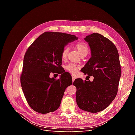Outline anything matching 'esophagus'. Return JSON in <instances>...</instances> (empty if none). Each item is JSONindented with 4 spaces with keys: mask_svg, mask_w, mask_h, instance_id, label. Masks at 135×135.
<instances>
[{
    "mask_svg": "<svg viewBox=\"0 0 135 135\" xmlns=\"http://www.w3.org/2000/svg\"><path fill=\"white\" fill-rule=\"evenodd\" d=\"M75 79V77L72 76V80H73V81H74Z\"/></svg>",
    "mask_w": 135,
    "mask_h": 135,
    "instance_id": "obj_1",
    "label": "esophagus"
}]
</instances>
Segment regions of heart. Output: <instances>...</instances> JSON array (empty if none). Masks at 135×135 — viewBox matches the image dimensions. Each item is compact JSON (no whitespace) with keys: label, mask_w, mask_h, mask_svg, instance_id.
Masks as SVG:
<instances>
[{"label":"heart","mask_w":135,"mask_h":135,"mask_svg":"<svg viewBox=\"0 0 135 135\" xmlns=\"http://www.w3.org/2000/svg\"><path fill=\"white\" fill-rule=\"evenodd\" d=\"M75 46L76 48L78 50L80 53L81 56L83 55H87L88 52V47L87 45L84 42H78L75 44ZM69 52V47L66 46L65 47L61 52V58L62 59L64 60L66 58L68 53ZM78 66H77L76 65L74 64H69L67 65L66 66H65V69L67 71L71 73L72 74H75L77 73L78 70Z\"/></svg>","instance_id":"obj_1"}]
</instances>
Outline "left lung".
<instances>
[{
    "mask_svg": "<svg viewBox=\"0 0 135 135\" xmlns=\"http://www.w3.org/2000/svg\"><path fill=\"white\" fill-rule=\"evenodd\" d=\"M91 57L81 69L94 79L83 81L76 79V101L81 110L97 113L107 108L117 96L121 75L119 54L114 43L98 33L87 35Z\"/></svg>",
    "mask_w": 135,
    "mask_h": 135,
    "instance_id": "1",
    "label": "left lung"
}]
</instances>
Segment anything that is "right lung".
<instances>
[{
    "label": "right lung",
    "instance_id": "add662e5",
    "mask_svg": "<svg viewBox=\"0 0 135 135\" xmlns=\"http://www.w3.org/2000/svg\"><path fill=\"white\" fill-rule=\"evenodd\" d=\"M76 36L57 32H45L28 48L23 58L21 87L28 104L41 114L54 112L61 104L72 78L61 66V52ZM61 74L58 80L51 79V73Z\"/></svg>",
    "mask_w": 135,
    "mask_h": 135
}]
</instances>
